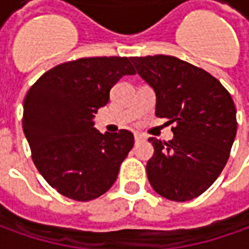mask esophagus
<instances>
[{"label": "esophagus", "mask_w": 249, "mask_h": 249, "mask_svg": "<svg viewBox=\"0 0 249 249\" xmlns=\"http://www.w3.org/2000/svg\"><path fill=\"white\" fill-rule=\"evenodd\" d=\"M135 140H136V142H139V141H144V140H145V137H144V136H142V135H140V133H136V135H135Z\"/></svg>", "instance_id": "1"}]
</instances>
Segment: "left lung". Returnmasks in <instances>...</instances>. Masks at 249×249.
I'll list each match as a JSON object with an SVG mask.
<instances>
[{
  "instance_id": "obj_1",
  "label": "left lung",
  "mask_w": 249,
  "mask_h": 249,
  "mask_svg": "<svg viewBox=\"0 0 249 249\" xmlns=\"http://www.w3.org/2000/svg\"><path fill=\"white\" fill-rule=\"evenodd\" d=\"M156 93V116L173 124V140L149 137L146 162L152 188L172 201H187L208 189L230 159L237 121L230 92L201 68L178 57H130Z\"/></svg>"
}]
</instances>
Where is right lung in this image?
I'll list each match as a JSON object with an SVG mask.
<instances>
[{
  "label": "right lung",
  "mask_w": 249,
  "mask_h": 249,
  "mask_svg": "<svg viewBox=\"0 0 249 249\" xmlns=\"http://www.w3.org/2000/svg\"><path fill=\"white\" fill-rule=\"evenodd\" d=\"M135 73L128 57H85L52 68L26 93L22 126L32 160L65 197L89 201L116 181L135 137L125 129L103 135L93 119L114 84Z\"/></svg>",
  "instance_id": "1"
}]
</instances>
